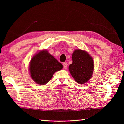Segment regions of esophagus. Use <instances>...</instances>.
Returning <instances> with one entry per match:
<instances>
[{"mask_svg":"<svg viewBox=\"0 0 124 124\" xmlns=\"http://www.w3.org/2000/svg\"><path fill=\"white\" fill-rule=\"evenodd\" d=\"M63 67L64 68V69H67V63H64Z\"/></svg>","mask_w":124,"mask_h":124,"instance_id":"obj_1","label":"esophagus"}]
</instances>
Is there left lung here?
Segmentation results:
<instances>
[{"label":"left lung","instance_id":"1","mask_svg":"<svg viewBox=\"0 0 124 124\" xmlns=\"http://www.w3.org/2000/svg\"><path fill=\"white\" fill-rule=\"evenodd\" d=\"M72 59V63L69 65V70L72 77L79 84L87 82L94 71L93 58L86 51L78 49L73 52Z\"/></svg>","mask_w":124,"mask_h":124}]
</instances>
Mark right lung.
Segmentation results:
<instances>
[{
	"mask_svg": "<svg viewBox=\"0 0 124 124\" xmlns=\"http://www.w3.org/2000/svg\"><path fill=\"white\" fill-rule=\"evenodd\" d=\"M63 65L45 49L35 54L31 59L29 71L33 80L45 85L51 79L54 73L61 70Z\"/></svg>",
	"mask_w": 124,
	"mask_h": 124,
	"instance_id": "right-lung-1",
	"label": "right lung"
}]
</instances>
